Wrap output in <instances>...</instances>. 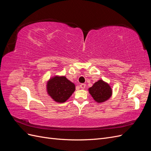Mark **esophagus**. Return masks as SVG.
Here are the masks:
<instances>
[{
	"label": "esophagus",
	"instance_id": "esophagus-1",
	"mask_svg": "<svg viewBox=\"0 0 151 151\" xmlns=\"http://www.w3.org/2000/svg\"><path fill=\"white\" fill-rule=\"evenodd\" d=\"M80 88L81 89H84L86 88V84H80Z\"/></svg>",
	"mask_w": 151,
	"mask_h": 151
}]
</instances>
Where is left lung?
<instances>
[{
    "instance_id": "1",
    "label": "left lung",
    "mask_w": 151,
    "mask_h": 151,
    "mask_svg": "<svg viewBox=\"0 0 151 151\" xmlns=\"http://www.w3.org/2000/svg\"><path fill=\"white\" fill-rule=\"evenodd\" d=\"M89 92L98 103H103L111 97L112 90L109 85L103 80H99L89 89Z\"/></svg>"
}]
</instances>
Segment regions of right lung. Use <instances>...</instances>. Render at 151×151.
Segmentation results:
<instances>
[{
    "label": "right lung",
    "instance_id": "add662e5",
    "mask_svg": "<svg viewBox=\"0 0 151 151\" xmlns=\"http://www.w3.org/2000/svg\"><path fill=\"white\" fill-rule=\"evenodd\" d=\"M47 88L50 96L58 103L65 102L76 89L74 84L65 76L51 78L47 83Z\"/></svg>",
    "mask_w": 151,
    "mask_h": 151
}]
</instances>
